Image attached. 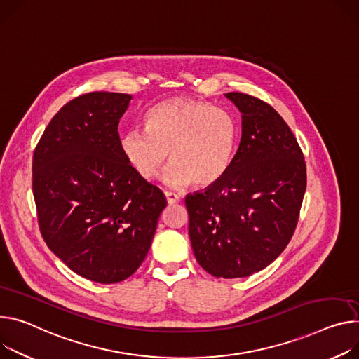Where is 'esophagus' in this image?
Listing matches in <instances>:
<instances>
[{
  "mask_svg": "<svg viewBox=\"0 0 359 359\" xmlns=\"http://www.w3.org/2000/svg\"><path fill=\"white\" fill-rule=\"evenodd\" d=\"M165 196H166V201H168L169 205H175V203H177V202L180 201L179 194H176V193H173V191H166Z\"/></svg>",
  "mask_w": 359,
  "mask_h": 359,
  "instance_id": "34e87169",
  "label": "esophagus"
}]
</instances>
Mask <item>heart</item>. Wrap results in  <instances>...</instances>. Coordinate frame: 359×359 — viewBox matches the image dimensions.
I'll use <instances>...</instances> for the list:
<instances>
[{
	"instance_id": "b5f03b06",
	"label": "heart",
	"mask_w": 359,
	"mask_h": 359,
	"mask_svg": "<svg viewBox=\"0 0 359 359\" xmlns=\"http://www.w3.org/2000/svg\"><path fill=\"white\" fill-rule=\"evenodd\" d=\"M146 130H130L120 150L137 176L156 179L170 156L165 175L169 187L189 183L206 187L229 170L238 144V123L223 107L194 99H170L153 106Z\"/></svg>"
}]
</instances>
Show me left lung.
Returning <instances> with one entry per match:
<instances>
[{"label":"left lung","instance_id":"left-lung-1","mask_svg":"<svg viewBox=\"0 0 359 359\" xmlns=\"http://www.w3.org/2000/svg\"><path fill=\"white\" fill-rule=\"evenodd\" d=\"M242 113V137L226 175L187 194L189 236L199 265L216 278H245L283 252L306 189L304 153L268 103L224 94Z\"/></svg>","mask_w":359,"mask_h":359}]
</instances>
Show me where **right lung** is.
<instances>
[{
    "instance_id": "right-lung-1",
    "label": "right lung",
    "mask_w": 359,
    "mask_h": 359,
    "mask_svg": "<svg viewBox=\"0 0 359 359\" xmlns=\"http://www.w3.org/2000/svg\"><path fill=\"white\" fill-rule=\"evenodd\" d=\"M132 95L81 94L51 118L32 156V193L47 246L99 283L132 276L144 260L163 191L130 168L118 121Z\"/></svg>"
}]
</instances>
